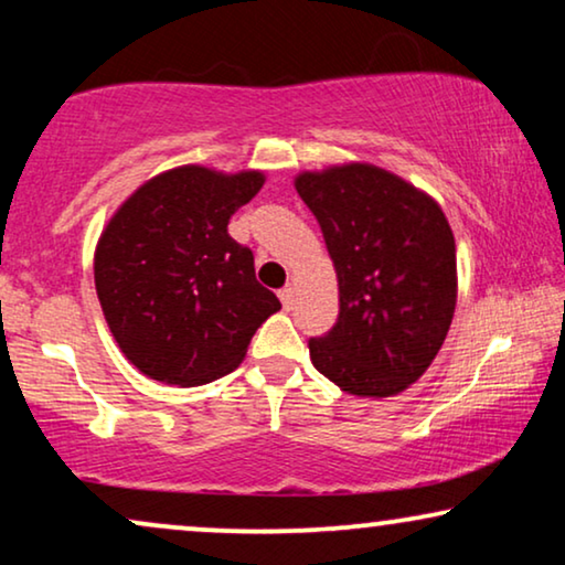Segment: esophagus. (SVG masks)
<instances>
[{"label": "esophagus", "instance_id": "esophagus-1", "mask_svg": "<svg viewBox=\"0 0 565 565\" xmlns=\"http://www.w3.org/2000/svg\"><path fill=\"white\" fill-rule=\"evenodd\" d=\"M277 296H280L285 308H292V300H296V290H292L290 285H285V288H282L280 292H277Z\"/></svg>", "mask_w": 565, "mask_h": 565}]
</instances>
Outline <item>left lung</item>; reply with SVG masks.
Wrapping results in <instances>:
<instances>
[{"label": "left lung", "mask_w": 565, "mask_h": 565, "mask_svg": "<svg viewBox=\"0 0 565 565\" xmlns=\"http://www.w3.org/2000/svg\"><path fill=\"white\" fill-rule=\"evenodd\" d=\"M339 280V319L311 362L352 396L385 398L437 358L458 300L455 236L427 192L373 164L296 177Z\"/></svg>", "instance_id": "obj_1"}]
</instances>
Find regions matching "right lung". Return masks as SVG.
<instances>
[{"label": "right lung", "instance_id": "1", "mask_svg": "<svg viewBox=\"0 0 565 565\" xmlns=\"http://www.w3.org/2000/svg\"><path fill=\"white\" fill-rule=\"evenodd\" d=\"M265 184L262 172L188 164L141 184L107 223L95 288L122 354L169 385H203L244 360L280 300L254 275L228 221Z\"/></svg>", "mask_w": 565, "mask_h": 565}]
</instances>
